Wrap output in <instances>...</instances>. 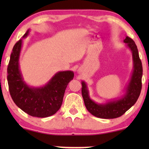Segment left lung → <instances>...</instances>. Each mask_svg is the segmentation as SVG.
I'll list each match as a JSON object with an SVG mask.
<instances>
[{
    "label": "left lung",
    "instance_id": "1",
    "mask_svg": "<svg viewBox=\"0 0 149 149\" xmlns=\"http://www.w3.org/2000/svg\"><path fill=\"white\" fill-rule=\"evenodd\" d=\"M124 42L127 43V46L130 48L132 52L134 71L130 83L127 88V94L123 98L115 102H109L104 105L97 104L90 100L88 95V92L86 89V85L84 82L82 83V96L84 100L85 107L90 113L97 118L112 119L123 116L136 103L141 93L143 69L137 47L134 40L128 36L125 38Z\"/></svg>",
    "mask_w": 149,
    "mask_h": 149
}]
</instances>
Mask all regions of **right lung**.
I'll use <instances>...</instances> for the list:
<instances>
[{"label": "right lung", "instance_id": "right-lung-1", "mask_svg": "<svg viewBox=\"0 0 149 149\" xmlns=\"http://www.w3.org/2000/svg\"><path fill=\"white\" fill-rule=\"evenodd\" d=\"M29 31L24 35L26 37ZM22 39L15 43L8 66V83L13 102L23 111L38 118L52 116L60 109L65 90L73 80L72 71H61L40 88H31L22 80L19 69V57L22 47Z\"/></svg>", "mask_w": 149, "mask_h": 149}]
</instances>
